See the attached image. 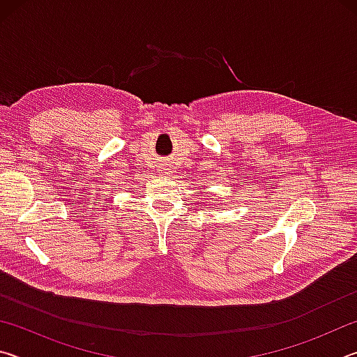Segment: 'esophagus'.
Masks as SVG:
<instances>
[{
  "instance_id": "34e87169",
  "label": "esophagus",
  "mask_w": 357,
  "mask_h": 357,
  "mask_svg": "<svg viewBox=\"0 0 357 357\" xmlns=\"http://www.w3.org/2000/svg\"><path fill=\"white\" fill-rule=\"evenodd\" d=\"M159 173L160 174H170V167H168V164H162Z\"/></svg>"
}]
</instances>
